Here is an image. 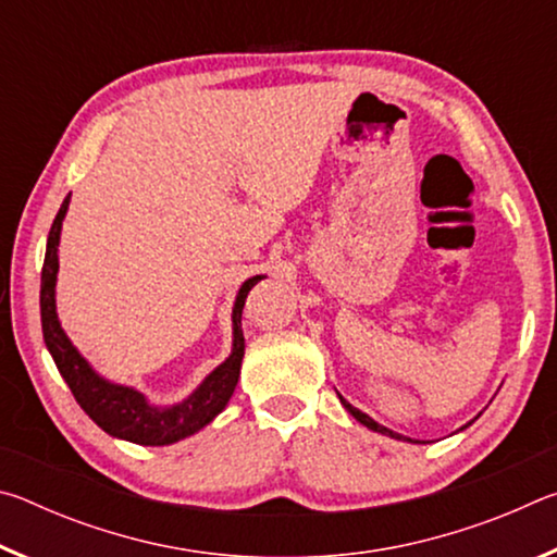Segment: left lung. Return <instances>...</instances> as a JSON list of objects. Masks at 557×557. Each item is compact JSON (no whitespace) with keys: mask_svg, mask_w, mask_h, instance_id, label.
<instances>
[{"mask_svg":"<svg viewBox=\"0 0 557 557\" xmlns=\"http://www.w3.org/2000/svg\"><path fill=\"white\" fill-rule=\"evenodd\" d=\"M338 400H342V405H344V408H346L348 412H351V414H354V418H356L358 422H361V425H366V428H369V430H373V432H381V435H388V437H395V440H405L403 435H398V432H393V430H388V428H383V425H379V422H375V420H371V418H369V414H366V412H361V410H358V408H354V405H351V403H348V400H344V398H342V395H338Z\"/></svg>","mask_w":557,"mask_h":557,"instance_id":"1","label":"left lung"}]
</instances>
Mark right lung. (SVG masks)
<instances>
[{
  "mask_svg": "<svg viewBox=\"0 0 557 557\" xmlns=\"http://www.w3.org/2000/svg\"><path fill=\"white\" fill-rule=\"evenodd\" d=\"M69 201L71 196H65V201L61 203V209L53 219L41 270V329L46 348H49V354L55 361V369L63 375V381L69 383L73 398L78 400L88 418L112 437L135 442V445L159 447L194 435V432L209 425L215 414L228 405L235 385H238L245 354L240 317L245 297H248L252 285H258L262 275L245 280L238 297H235L231 356L213 373L206 375V381L184 403L172 405V408H154L135 388L100 379L61 329L59 314H55V275H59L61 225L65 211H69Z\"/></svg>",
  "mask_w": 557,
  "mask_h": 557,
  "instance_id": "1",
  "label": "right lung"
}]
</instances>
